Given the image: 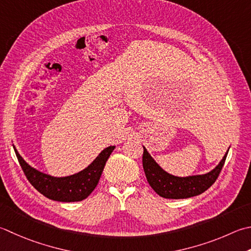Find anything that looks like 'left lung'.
Here are the masks:
<instances>
[{
    "instance_id": "left-lung-1",
    "label": "left lung",
    "mask_w": 251,
    "mask_h": 251,
    "mask_svg": "<svg viewBox=\"0 0 251 251\" xmlns=\"http://www.w3.org/2000/svg\"><path fill=\"white\" fill-rule=\"evenodd\" d=\"M226 156L227 152L217 168L207 174L177 177L162 170L144 147L142 165L147 180L159 196L166 199H185L202 194L214 184L222 171Z\"/></svg>"
}]
</instances>
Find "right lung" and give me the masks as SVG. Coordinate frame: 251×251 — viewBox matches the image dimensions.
Returning <instances> with one entry per match:
<instances>
[{"instance_id":"obj_1","label":"right lung","mask_w":251,"mask_h":251,"mask_svg":"<svg viewBox=\"0 0 251 251\" xmlns=\"http://www.w3.org/2000/svg\"><path fill=\"white\" fill-rule=\"evenodd\" d=\"M114 149L115 147L111 146L103 150L87 169L79 173L66 177H53L28 165L14 148L19 164L29 183L47 198L62 202L81 201L92 193L99 183L106 161Z\"/></svg>"}]
</instances>
